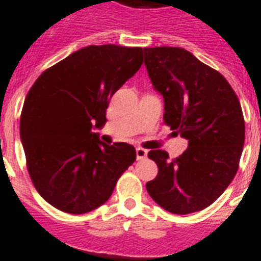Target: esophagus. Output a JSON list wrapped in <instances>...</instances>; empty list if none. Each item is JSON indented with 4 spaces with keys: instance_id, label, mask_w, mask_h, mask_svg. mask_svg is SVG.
<instances>
[{
    "instance_id": "obj_1",
    "label": "esophagus",
    "mask_w": 261,
    "mask_h": 261,
    "mask_svg": "<svg viewBox=\"0 0 261 261\" xmlns=\"http://www.w3.org/2000/svg\"><path fill=\"white\" fill-rule=\"evenodd\" d=\"M135 153H137V159L138 160H144V159H146V156H148V150L144 148H137L135 149Z\"/></svg>"
}]
</instances>
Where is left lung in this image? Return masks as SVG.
Wrapping results in <instances>:
<instances>
[{
  "mask_svg": "<svg viewBox=\"0 0 261 261\" xmlns=\"http://www.w3.org/2000/svg\"><path fill=\"white\" fill-rule=\"evenodd\" d=\"M153 87L164 98V123L189 141L174 160L150 150L159 167L149 196L171 214L188 215L216 201L236 176L245 141L238 97L226 77L182 47L142 50Z\"/></svg>",
  "mask_w": 261,
  "mask_h": 261,
  "instance_id": "left-lung-1",
  "label": "left lung"
}]
</instances>
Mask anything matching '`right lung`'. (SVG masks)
Here are the masks:
<instances>
[{
  "label": "right lung",
  "mask_w": 261,
  "mask_h": 261,
  "mask_svg": "<svg viewBox=\"0 0 261 261\" xmlns=\"http://www.w3.org/2000/svg\"><path fill=\"white\" fill-rule=\"evenodd\" d=\"M144 63L141 47L90 45L43 71L24 99L20 138L37 192L57 210L87 214L107 202L135 162L133 145H105L94 128L109 99Z\"/></svg>",
  "instance_id": "add662e5"
}]
</instances>
